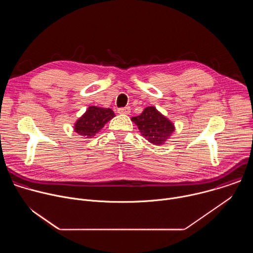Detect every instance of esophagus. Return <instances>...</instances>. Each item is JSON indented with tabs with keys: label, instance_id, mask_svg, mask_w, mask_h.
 <instances>
[{
	"label": "esophagus",
	"instance_id": "34e87169",
	"mask_svg": "<svg viewBox=\"0 0 253 253\" xmlns=\"http://www.w3.org/2000/svg\"><path fill=\"white\" fill-rule=\"evenodd\" d=\"M118 113H119V114H125V115L130 114V107L119 108V109H118Z\"/></svg>",
	"mask_w": 253,
	"mask_h": 253
}]
</instances>
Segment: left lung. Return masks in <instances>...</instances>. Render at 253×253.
Instances as JSON below:
<instances>
[{"mask_svg":"<svg viewBox=\"0 0 253 253\" xmlns=\"http://www.w3.org/2000/svg\"><path fill=\"white\" fill-rule=\"evenodd\" d=\"M131 120L137 125L141 135L157 146L163 145L175 131L173 123L154 106L146 107L139 116L132 117Z\"/></svg>","mask_w":253,"mask_h":253,"instance_id":"obj_1","label":"left lung"}]
</instances>
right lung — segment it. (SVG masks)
Segmentation results:
<instances>
[{
	"label": "right lung",
	"mask_w": 253,
	"mask_h": 253,
	"mask_svg": "<svg viewBox=\"0 0 253 253\" xmlns=\"http://www.w3.org/2000/svg\"><path fill=\"white\" fill-rule=\"evenodd\" d=\"M115 114L110 108L90 106L74 124V131L85 138L94 137Z\"/></svg>",
	"instance_id": "add662e5"
}]
</instances>
